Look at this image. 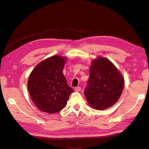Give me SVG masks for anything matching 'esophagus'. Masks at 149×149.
Here are the masks:
<instances>
[{
  "label": "esophagus",
  "mask_w": 149,
  "mask_h": 149,
  "mask_svg": "<svg viewBox=\"0 0 149 149\" xmlns=\"http://www.w3.org/2000/svg\"><path fill=\"white\" fill-rule=\"evenodd\" d=\"M75 91H79L81 89V87L80 86H77V87H76L75 88Z\"/></svg>",
  "instance_id": "34e87169"
}]
</instances>
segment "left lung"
I'll use <instances>...</instances> for the list:
<instances>
[{
	"mask_svg": "<svg viewBox=\"0 0 149 149\" xmlns=\"http://www.w3.org/2000/svg\"><path fill=\"white\" fill-rule=\"evenodd\" d=\"M124 86V78L116 66L106 58L99 57L92 63L84 93L90 105L103 110L118 101Z\"/></svg>",
	"mask_w": 149,
	"mask_h": 149,
	"instance_id": "obj_1",
	"label": "left lung"
}]
</instances>
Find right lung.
<instances>
[{
	"instance_id": "obj_1",
	"label": "right lung",
	"mask_w": 149,
	"mask_h": 149,
	"mask_svg": "<svg viewBox=\"0 0 149 149\" xmlns=\"http://www.w3.org/2000/svg\"><path fill=\"white\" fill-rule=\"evenodd\" d=\"M66 58L54 56L45 60L31 71L28 90L38 109L49 114L56 113L66 106L73 89L67 84L63 73Z\"/></svg>"
}]
</instances>
